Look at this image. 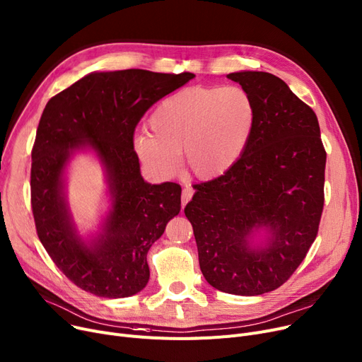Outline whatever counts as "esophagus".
Segmentation results:
<instances>
[{
    "label": "esophagus",
    "mask_w": 362,
    "mask_h": 362,
    "mask_svg": "<svg viewBox=\"0 0 362 362\" xmlns=\"http://www.w3.org/2000/svg\"><path fill=\"white\" fill-rule=\"evenodd\" d=\"M192 195H194V189L192 187H189V186L183 187V191H182V206H185L189 201H191Z\"/></svg>",
    "instance_id": "34e87169"
}]
</instances>
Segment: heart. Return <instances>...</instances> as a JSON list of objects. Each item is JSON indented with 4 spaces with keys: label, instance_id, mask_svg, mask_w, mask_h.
I'll use <instances>...</instances> for the list:
<instances>
[{
    "label": "heart",
    "instance_id": "obj_1",
    "mask_svg": "<svg viewBox=\"0 0 362 362\" xmlns=\"http://www.w3.org/2000/svg\"><path fill=\"white\" fill-rule=\"evenodd\" d=\"M257 108L242 86H191L161 101L139 130L133 146L144 165L158 177L175 175L179 154L185 168L201 180L227 173L254 135Z\"/></svg>",
    "mask_w": 362,
    "mask_h": 362
}]
</instances>
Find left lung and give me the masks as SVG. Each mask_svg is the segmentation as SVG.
Here are the masks:
<instances>
[{
    "instance_id": "left-lung-1",
    "label": "left lung",
    "mask_w": 362,
    "mask_h": 362,
    "mask_svg": "<svg viewBox=\"0 0 362 362\" xmlns=\"http://www.w3.org/2000/svg\"><path fill=\"white\" fill-rule=\"evenodd\" d=\"M227 79L252 95L254 135L227 173L194 186L185 214L205 280L254 296L281 286L317 236L326 151L315 112L277 76L243 70Z\"/></svg>"
}]
</instances>
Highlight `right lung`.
Instances as JSON below:
<instances>
[{
    "mask_svg": "<svg viewBox=\"0 0 362 362\" xmlns=\"http://www.w3.org/2000/svg\"><path fill=\"white\" fill-rule=\"evenodd\" d=\"M194 78L187 71H92L45 105L32 149V211L48 255L81 289L127 298L146 286V254L179 214L182 187L144 180L133 132L152 104ZM82 150L99 158L110 198L100 230L89 240L75 227L65 195L66 165Z\"/></svg>",
    "mask_w": 362,
    "mask_h": 362,
    "instance_id": "1",
    "label": "right lung"
}]
</instances>
